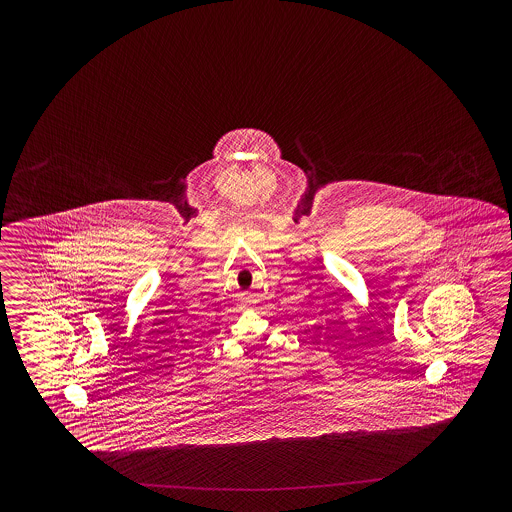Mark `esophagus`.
<instances>
[{"instance_id": "esophagus-1", "label": "esophagus", "mask_w": 512, "mask_h": 512, "mask_svg": "<svg viewBox=\"0 0 512 512\" xmlns=\"http://www.w3.org/2000/svg\"><path fill=\"white\" fill-rule=\"evenodd\" d=\"M251 304H252L251 294H245V296H243V298H241V305H243V307H247V305H251Z\"/></svg>"}]
</instances>
